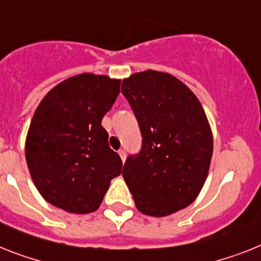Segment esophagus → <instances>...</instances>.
<instances>
[{"mask_svg":"<svg viewBox=\"0 0 261 261\" xmlns=\"http://www.w3.org/2000/svg\"><path fill=\"white\" fill-rule=\"evenodd\" d=\"M119 156H120V159H122V161H126V151L124 150H119Z\"/></svg>","mask_w":261,"mask_h":261,"instance_id":"obj_1","label":"esophagus"}]
</instances>
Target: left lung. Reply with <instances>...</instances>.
Masks as SVG:
<instances>
[{"mask_svg": "<svg viewBox=\"0 0 261 261\" xmlns=\"http://www.w3.org/2000/svg\"><path fill=\"white\" fill-rule=\"evenodd\" d=\"M142 148L122 170L137 208L167 216L196 199L208 175L214 141L200 102L178 78L147 70L123 80Z\"/></svg>", "mask_w": 261, "mask_h": 261, "instance_id": "left-lung-1", "label": "left lung"}]
</instances>
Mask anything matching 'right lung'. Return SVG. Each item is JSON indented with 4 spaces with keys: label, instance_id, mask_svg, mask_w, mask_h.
I'll list each match as a JSON object with an SVG mask.
<instances>
[{
    "label": "right lung",
    "instance_id": "obj_1",
    "mask_svg": "<svg viewBox=\"0 0 261 261\" xmlns=\"http://www.w3.org/2000/svg\"><path fill=\"white\" fill-rule=\"evenodd\" d=\"M119 86V80L80 74L53 87L37 107L25 156L37 190L50 204L73 214L94 212L122 171L102 127Z\"/></svg>",
    "mask_w": 261,
    "mask_h": 261
}]
</instances>
